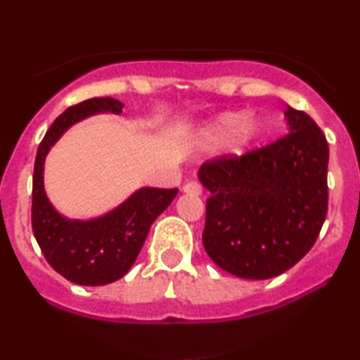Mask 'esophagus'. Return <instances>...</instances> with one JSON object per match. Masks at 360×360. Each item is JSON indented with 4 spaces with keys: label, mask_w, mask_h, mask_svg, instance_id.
I'll return each instance as SVG.
<instances>
[{
    "label": "esophagus",
    "mask_w": 360,
    "mask_h": 360,
    "mask_svg": "<svg viewBox=\"0 0 360 360\" xmlns=\"http://www.w3.org/2000/svg\"><path fill=\"white\" fill-rule=\"evenodd\" d=\"M183 193L193 194V196H200L201 194V186L198 183H186L183 186Z\"/></svg>",
    "instance_id": "1"
}]
</instances>
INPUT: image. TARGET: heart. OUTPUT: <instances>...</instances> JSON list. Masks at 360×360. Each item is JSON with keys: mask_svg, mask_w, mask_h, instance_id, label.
I'll list each match as a JSON object with an SVG mask.
<instances>
[{"mask_svg": "<svg viewBox=\"0 0 360 360\" xmlns=\"http://www.w3.org/2000/svg\"><path fill=\"white\" fill-rule=\"evenodd\" d=\"M266 122L259 115H247L243 111H226L208 122L200 131V143L214 147L225 139V150L232 157H240L262 137Z\"/></svg>", "mask_w": 360, "mask_h": 360, "instance_id": "b5f03b06", "label": "heart"}]
</instances>
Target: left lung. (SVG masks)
<instances>
[{
    "label": "left lung",
    "instance_id": "left-lung-1",
    "mask_svg": "<svg viewBox=\"0 0 360 360\" xmlns=\"http://www.w3.org/2000/svg\"><path fill=\"white\" fill-rule=\"evenodd\" d=\"M288 135L198 171L208 189L203 245L223 271L269 279L291 269L315 243L328 206V143L304 111L284 110Z\"/></svg>",
    "mask_w": 360,
    "mask_h": 360
}]
</instances>
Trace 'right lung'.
Segmentation results:
<instances>
[{
    "label": "right lung",
    "instance_id": "add662e5",
    "mask_svg": "<svg viewBox=\"0 0 360 360\" xmlns=\"http://www.w3.org/2000/svg\"><path fill=\"white\" fill-rule=\"evenodd\" d=\"M122 110L123 103L115 98H93L71 106L56 118L37 150L32 229L47 262L81 286H103L123 278L142 250L150 225L177 194V189L140 188L117 208L91 220H71L53 208L44 188L49 150L76 123L98 113L120 115Z\"/></svg>",
    "mask_w": 360,
    "mask_h": 360
}]
</instances>
